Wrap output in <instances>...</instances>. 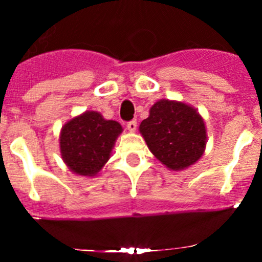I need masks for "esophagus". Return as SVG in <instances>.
<instances>
[{
	"mask_svg": "<svg viewBox=\"0 0 262 262\" xmlns=\"http://www.w3.org/2000/svg\"><path fill=\"white\" fill-rule=\"evenodd\" d=\"M126 128H128L129 132H136L137 129V120H130L126 123Z\"/></svg>",
	"mask_w": 262,
	"mask_h": 262,
	"instance_id": "1",
	"label": "esophagus"
}]
</instances>
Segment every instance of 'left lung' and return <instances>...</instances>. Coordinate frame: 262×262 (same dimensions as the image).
I'll return each mask as SVG.
<instances>
[{"mask_svg":"<svg viewBox=\"0 0 262 262\" xmlns=\"http://www.w3.org/2000/svg\"><path fill=\"white\" fill-rule=\"evenodd\" d=\"M148 148L171 170H184L203 156L207 143L204 120L184 102L160 100L139 125Z\"/></svg>","mask_w":262,"mask_h":262,"instance_id":"obj_1","label":"left lung"}]
</instances>
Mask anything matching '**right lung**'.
I'll use <instances>...</instances> for the list:
<instances>
[{
	"label": "right lung",
	"mask_w": 262,
	"mask_h": 262,
	"mask_svg": "<svg viewBox=\"0 0 262 262\" xmlns=\"http://www.w3.org/2000/svg\"><path fill=\"white\" fill-rule=\"evenodd\" d=\"M121 130L118 121L86 112L62 128L59 143L63 161L77 175L95 176L109 160Z\"/></svg>",
	"instance_id": "right-lung-1"
}]
</instances>
